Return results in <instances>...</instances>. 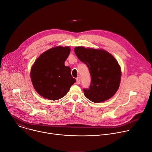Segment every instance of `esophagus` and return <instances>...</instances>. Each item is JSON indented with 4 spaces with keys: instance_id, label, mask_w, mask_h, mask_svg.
Listing matches in <instances>:
<instances>
[{
    "instance_id": "obj_1",
    "label": "esophagus",
    "mask_w": 152,
    "mask_h": 152,
    "mask_svg": "<svg viewBox=\"0 0 152 152\" xmlns=\"http://www.w3.org/2000/svg\"><path fill=\"white\" fill-rule=\"evenodd\" d=\"M76 80H77V85H79V84H80V82H81V78H80V77H77Z\"/></svg>"
}]
</instances>
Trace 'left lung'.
Returning <instances> with one entry per match:
<instances>
[{"mask_svg":"<svg viewBox=\"0 0 152 152\" xmlns=\"http://www.w3.org/2000/svg\"><path fill=\"white\" fill-rule=\"evenodd\" d=\"M78 59L88 67L91 81L88 89L83 88L85 96L94 103L110 98L119 88L121 72L115 58L104 50L76 47Z\"/></svg>","mask_w":152,"mask_h":152,"instance_id":"obj_1","label":"left lung"}]
</instances>
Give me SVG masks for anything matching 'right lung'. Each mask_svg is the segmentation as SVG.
Instances as JSON below:
<instances>
[{
	"instance_id": "obj_1",
	"label": "right lung",
	"mask_w": 152,
	"mask_h": 152,
	"mask_svg": "<svg viewBox=\"0 0 152 152\" xmlns=\"http://www.w3.org/2000/svg\"><path fill=\"white\" fill-rule=\"evenodd\" d=\"M70 51L69 47L53 48L43 53L34 63L31 71L32 85L45 98L57 100L63 98L75 83L71 68L64 66Z\"/></svg>"
}]
</instances>
